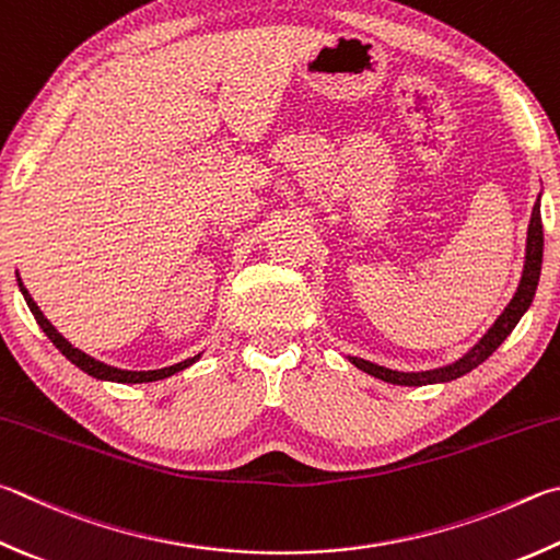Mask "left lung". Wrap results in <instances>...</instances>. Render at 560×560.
<instances>
[{"label": "left lung", "instance_id": "1", "mask_svg": "<svg viewBox=\"0 0 560 560\" xmlns=\"http://www.w3.org/2000/svg\"><path fill=\"white\" fill-rule=\"evenodd\" d=\"M541 261H544V225H541V196H538L532 212V222H528V232H526V261H524L520 289H516L510 306L504 308V313L494 320L492 328L482 335V340L477 342L470 352L463 354V358L455 360L453 364H445V368L429 370V372H396L360 358H350V362L358 370L372 374V377L384 380L389 384H401V386H423V384L451 382V380L463 377V374L475 370L477 364H482L497 348H500V345L506 340V335L516 328V323L522 320V315L528 311V306H532L534 293L538 287V277H541Z\"/></svg>", "mask_w": 560, "mask_h": 560}]
</instances>
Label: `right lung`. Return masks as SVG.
Returning <instances> with one entry per match:
<instances>
[{"label":"right lung","mask_w":560,"mask_h":560,"mask_svg":"<svg viewBox=\"0 0 560 560\" xmlns=\"http://www.w3.org/2000/svg\"><path fill=\"white\" fill-rule=\"evenodd\" d=\"M16 281H19V289H22V293H24L26 306L32 308L36 323L40 325V330H44V332L48 335V340L54 342L56 348H58L60 352H63L70 362L75 364V368H80L85 374H90V377L105 380V382H119V384L156 382V380H166V377H171V374H176V372H180V370L190 368V364L200 358V354H196V358H188V360H183V362H178V364H171V368H164V370H149V372H131V370L109 368V364L100 362V360H95V358H90V354H85L83 350L73 348V345H70V342L63 338V335H60V332L54 328V325H50V320L46 318V315L40 313V308L36 306V301L32 299V293H28V291L24 289V283H22V279H19V273H16Z\"/></svg>","instance_id":"right-lung-1"}]
</instances>
